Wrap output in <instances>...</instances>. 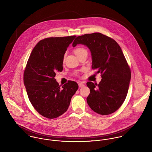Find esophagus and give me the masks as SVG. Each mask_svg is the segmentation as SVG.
Returning <instances> with one entry per match:
<instances>
[{
    "label": "esophagus",
    "mask_w": 152,
    "mask_h": 152,
    "mask_svg": "<svg viewBox=\"0 0 152 152\" xmlns=\"http://www.w3.org/2000/svg\"><path fill=\"white\" fill-rule=\"evenodd\" d=\"M78 86L80 88H82V87H84L85 86V84L83 83H80L79 84H78Z\"/></svg>",
    "instance_id": "obj_1"
}]
</instances>
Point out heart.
I'll return each mask as SVG.
<instances>
[{"label":"heart","mask_w":152,"mask_h":152,"mask_svg":"<svg viewBox=\"0 0 152 152\" xmlns=\"http://www.w3.org/2000/svg\"><path fill=\"white\" fill-rule=\"evenodd\" d=\"M84 52H87V50L83 47H77L74 49V53L76 54V56H78L80 54H81Z\"/></svg>","instance_id":"b5f03b06"}]
</instances>
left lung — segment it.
<instances>
[{"label":"left lung","mask_w":152,"mask_h":152,"mask_svg":"<svg viewBox=\"0 0 152 152\" xmlns=\"http://www.w3.org/2000/svg\"><path fill=\"white\" fill-rule=\"evenodd\" d=\"M81 44L91 52L92 68L101 73L99 84L88 82V105L96 113L106 115L119 108L126 97L131 78L129 66L121 48L113 39L100 33L77 37L72 46Z\"/></svg>","instance_id":"8db88e82"}]
</instances>
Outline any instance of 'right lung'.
<instances>
[{"label": "right lung", "mask_w": 152, "mask_h": 152, "mask_svg": "<svg viewBox=\"0 0 152 152\" xmlns=\"http://www.w3.org/2000/svg\"><path fill=\"white\" fill-rule=\"evenodd\" d=\"M76 36L49 37L40 40L32 50L24 72V84L34 108L48 119L65 112L78 84L68 81L62 88L56 81L57 72L63 71L66 48Z\"/></svg>", "instance_id": "obj_1"}]
</instances>
